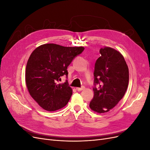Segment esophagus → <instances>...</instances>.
I'll return each instance as SVG.
<instances>
[{"label":"esophagus","mask_w":150,"mask_h":150,"mask_svg":"<svg viewBox=\"0 0 150 150\" xmlns=\"http://www.w3.org/2000/svg\"><path fill=\"white\" fill-rule=\"evenodd\" d=\"M84 86H82L81 88H76V90L77 91H82L83 89H84Z\"/></svg>","instance_id":"1"}]
</instances>
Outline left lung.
<instances>
[{"instance_id":"8db88e82","label":"left lung","mask_w":150,"mask_h":150,"mask_svg":"<svg viewBox=\"0 0 150 150\" xmlns=\"http://www.w3.org/2000/svg\"><path fill=\"white\" fill-rule=\"evenodd\" d=\"M95 63L94 97L89 103L98 113L110 111L123 98L129 82V69L124 57L110 47L101 48ZM96 84H99L97 89Z\"/></svg>"}]
</instances>
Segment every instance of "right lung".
<instances>
[{
  "label": "right lung",
  "instance_id": "obj_1",
  "mask_svg": "<svg viewBox=\"0 0 150 150\" xmlns=\"http://www.w3.org/2000/svg\"><path fill=\"white\" fill-rule=\"evenodd\" d=\"M84 49V47L46 44L30 54L25 69L26 86L31 97L44 110H59L69 101L72 90L67 81L57 83L61 76L67 77V67Z\"/></svg>",
  "mask_w": 150,
  "mask_h": 150
}]
</instances>
